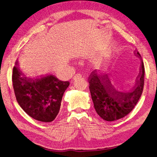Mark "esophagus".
I'll return each instance as SVG.
<instances>
[{
	"label": "esophagus",
	"mask_w": 157,
	"mask_h": 157,
	"mask_svg": "<svg viewBox=\"0 0 157 157\" xmlns=\"http://www.w3.org/2000/svg\"><path fill=\"white\" fill-rule=\"evenodd\" d=\"M82 76V75L80 73H77V74H75V75L73 77V79H75L76 78H78V77H81Z\"/></svg>",
	"instance_id": "34e87169"
}]
</instances>
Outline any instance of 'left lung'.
I'll list each match as a JSON object with an SVG mask.
<instances>
[{"label":"left lung","mask_w":157,"mask_h":157,"mask_svg":"<svg viewBox=\"0 0 157 157\" xmlns=\"http://www.w3.org/2000/svg\"><path fill=\"white\" fill-rule=\"evenodd\" d=\"M136 55L141 59L140 73L136 86L129 92H121L114 88L109 79L97 70L88 77L89 89L94 107L99 117L108 121L124 117L137 104L143 93L145 69L141 56L138 51Z\"/></svg>","instance_id":"obj_1"}]
</instances>
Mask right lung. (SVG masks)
<instances>
[{
  "label": "right lung",
  "instance_id": "add662e5",
  "mask_svg": "<svg viewBox=\"0 0 157 157\" xmlns=\"http://www.w3.org/2000/svg\"><path fill=\"white\" fill-rule=\"evenodd\" d=\"M13 87L16 100L23 110L34 119L53 121L59 113L62 96L70 83L59 80L53 75L27 77L18 68H13Z\"/></svg>",
  "mask_w": 157,
  "mask_h": 157
}]
</instances>
